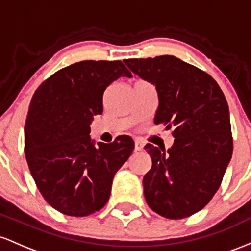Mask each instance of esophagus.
Listing matches in <instances>:
<instances>
[{"label": "esophagus", "instance_id": "1", "mask_svg": "<svg viewBox=\"0 0 251 251\" xmlns=\"http://www.w3.org/2000/svg\"><path fill=\"white\" fill-rule=\"evenodd\" d=\"M143 147H145V145H143L141 141H135V151H143Z\"/></svg>", "mask_w": 251, "mask_h": 251}]
</instances>
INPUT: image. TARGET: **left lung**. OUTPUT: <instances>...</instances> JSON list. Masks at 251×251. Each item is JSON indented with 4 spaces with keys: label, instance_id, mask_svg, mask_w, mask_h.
Returning a JSON list of instances; mask_svg holds the SVG:
<instances>
[{
    "label": "left lung",
    "instance_id": "1",
    "mask_svg": "<svg viewBox=\"0 0 251 251\" xmlns=\"http://www.w3.org/2000/svg\"><path fill=\"white\" fill-rule=\"evenodd\" d=\"M135 75L155 85L159 95L154 122L174 130L173 146L145 149L151 157L143 192L154 212L182 219L204 209L215 196L232 156L226 98L217 81L173 55L126 59Z\"/></svg>",
    "mask_w": 251,
    "mask_h": 251
}]
</instances>
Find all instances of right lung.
Segmentation results:
<instances>
[{
    "label": "right lung",
    "instance_id": "1",
    "mask_svg": "<svg viewBox=\"0 0 251 251\" xmlns=\"http://www.w3.org/2000/svg\"><path fill=\"white\" fill-rule=\"evenodd\" d=\"M131 77L122 61L85 60L59 70L36 89L25 126V154L36 186L50 206L84 217L109 201L115 173L134 151L130 136L95 145L90 125L103 112V94Z\"/></svg>",
    "mask_w": 251,
    "mask_h": 251
}]
</instances>
